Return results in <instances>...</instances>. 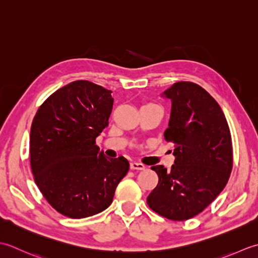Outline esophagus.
I'll use <instances>...</instances> for the list:
<instances>
[{
	"label": "esophagus",
	"mask_w": 258,
	"mask_h": 258,
	"mask_svg": "<svg viewBox=\"0 0 258 258\" xmlns=\"http://www.w3.org/2000/svg\"><path fill=\"white\" fill-rule=\"evenodd\" d=\"M130 168L133 170H144L145 169V165L140 164V162H136V161H131L130 162Z\"/></svg>",
	"instance_id": "obj_1"
}]
</instances>
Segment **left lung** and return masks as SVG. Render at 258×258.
Segmentation results:
<instances>
[{
    "label": "left lung",
    "instance_id": "1",
    "mask_svg": "<svg viewBox=\"0 0 258 258\" xmlns=\"http://www.w3.org/2000/svg\"><path fill=\"white\" fill-rule=\"evenodd\" d=\"M171 100L165 139L173 144L170 171L152 166L158 185L148 206L171 220L196 216L216 198L233 168L232 137L222 108L201 86L177 82L161 94Z\"/></svg>",
    "mask_w": 258,
    "mask_h": 258
}]
</instances>
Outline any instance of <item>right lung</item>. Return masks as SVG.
Listing matches in <instances>:
<instances>
[{
  "label": "right lung",
  "instance_id": "obj_1",
  "mask_svg": "<svg viewBox=\"0 0 258 258\" xmlns=\"http://www.w3.org/2000/svg\"><path fill=\"white\" fill-rule=\"evenodd\" d=\"M112 106L111 91L78 80L52 93L33 119L30 161L35 183L67 217L85 218L107 209L129 170L124 157L108 158L96 145Z\"/></svg>",
  "mask_w": 258,
  "mask_h": 258
}]
</instances>
